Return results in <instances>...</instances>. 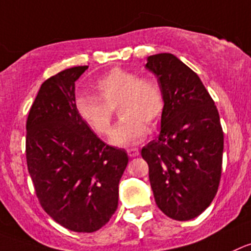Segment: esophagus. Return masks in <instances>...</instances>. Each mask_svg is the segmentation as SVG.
I'll use <instances>...</instances> for the list:
<instances>
[{"instance_id": "1", "label": "esophagus", "mask_w": 251, "mask_h": 251, "mask_svg": "<svg viewBox=\"0 0 251 251\" xmlns=\"http://www.w3.org/2000/svg\"><path fill=\"white\" fill-rule=\"evenodd\" d=\"M127 154L130 156V157H136V156H139L140 154V151L137 149H128Z\"/></svg>"}]
</instances>
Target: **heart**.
Returning a JSON list of instances; mask_svg holds the SVG:
<instances>
[{"mask_svg":"<svg viewBox=\"0 0 251 251\" xmlns=\"http://www.w3.org/2000/svg\"><path fill=\"white\" fill-rule=\"evenodd\" d=\"M97 95H79L75 110L86 126L99 136L111 130L114 109L121 120L114 127L110 142L118 147L137 145L147 135V125L157 124L165 109V98L154 79L114 68L95 83Z\"/></svg>","mask_w":251,"mask_h":251,"instance_id":"b5f03b06","label":"heart"}]
</instances>
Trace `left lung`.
Returning a JSON list of instances; mask_svg holds the SVG:
<instances>
[{"label":"left lung","mask_w":251,"mask_h":251,"mask_svg":"<svg viewBox=\"0 0 251 251\" xmlns=\"http://www.w3.org/2000/svg\"><path fill=\"white\" fill-rule=\"evenodd\" d=\"M165 98L161 131L141 150L157 207L175 221L204 212L221 182L224 135L200 76L171 53L147 58Z\"/></svg>","instance_id":"1"}]
</instances>
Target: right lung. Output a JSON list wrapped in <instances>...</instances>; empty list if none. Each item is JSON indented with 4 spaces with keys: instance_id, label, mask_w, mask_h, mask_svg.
<instances>
[{
    "instance_id": "obj_1",
    "label": "right lung",
    "mask_w": 251,
    "mask_h": 251,
    "mask_svg": "<svg viewBox=\"0 0 251 251\" xmlns=\"http://www.w3.org/2000/svg\"><path fill=\"white\" fill-rule=\"evenodd\" d=\"M88 69L73 67L42 84L27 119L25 157L42 208L78 233L104 226L119 202L127 166L125 150L102 142L75 110V81Z\"/></svg>"
}]
</instances>
